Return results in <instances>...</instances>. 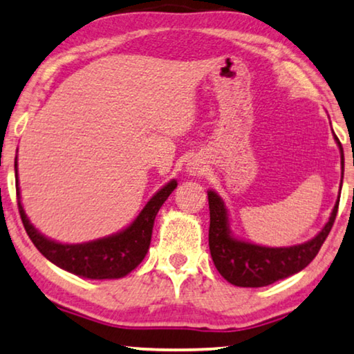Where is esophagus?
<instances>
[{
  "label": "esophagus",
  "mask_w": 354,
  "mask_h": 354,
  "mask_svg": "<svg viewBox=\"0 0 354 354\" xmlns=\"http://www.w3.org/2000/svg\"><path fill=\"white\" fill-rule=\"evenodd\" d=\"M202 170H203V168H202V162H198V160H192V162L187 165V171L191 173V175H201Z\"/></svg>",
  "instance_id": "1"
}]
</instances>
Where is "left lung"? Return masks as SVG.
<instances>
[{
    "label": "left lung",
    "instance_id": "obj_1",
    "mask_svg": "<svg viewBox=\"0 0 354 354\" xmlns=\"http://www.w3.org/2000/svg\"><path fill=\"white\" fill-rule=\"evenodd\" d=\"M335 141L342 152L343 181V149L337 136ZM338 202H340V196L337 198L326 226L311 241L292 247H263L232 236L225 202L215 191H208V207H210L208 245H210L212 260L218 272L232 286L265 287L305 270L315 260L330 232L337 216Z\"/></svg>",
    "mask_w": 354,
    "mask_h": 354
}]
</instances>
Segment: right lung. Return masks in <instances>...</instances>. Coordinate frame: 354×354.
Wrapping results in <instances>:
<instances>
[{
	"label": "right lung",
	"instance_id": "right-lung-1",
	"mask_svg": "<svg viewBox=\"0 0 354 354\" xmlns=\"http://www.w3.org/2000/svg\"><path fill=\"white\" fill-rule=\"evenodd\" d=\"M14 168H16L17 207L30 241L33 242L39 253L54 265L84 279H118L131 272L144 260L149 250L153 221H156L158 210L178 186L175 179L165 184L146 203V207L142 208L136 220L120 232L84 243H61L44 237L30 223L21 203L17 157L14 162Z\"/></svg>",
	"mask_w": 354,
	"mask_h": 354
}]
</instances>
